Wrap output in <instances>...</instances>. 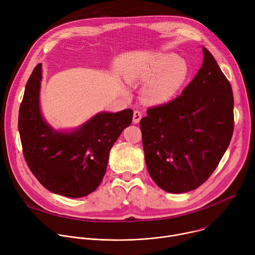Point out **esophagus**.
I'll list each match as a JSON object with an SVG mask.
<instances>
[{"mask_svg":"<svg viewBox=\"0 0 255 255\" xmlns=\"http://www.w3.org/2000/svg\"><path fill=\"white\" fill-rule=\"evenodd\" d=\"M141 118H142L141 113H140L139 111H134V114H133V123L138 124V123L140 122Z\"/></svg>","mask_w":255,"mask_h":255,"instance_id":"34e87169","label":"esophagus"}]
</instances>
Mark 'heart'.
<instances>
[{
	"label": "heart",
	"instance_id": "1",
	"mask_svg": "<svg viewBox=\"0 0 255 255\" xmlns=\"http://www.w3.org/2000/svg\"><path fill=\"white\" fill-rule=\"evenodd\" d=\"M190 77V67L173 53H159L138 62L127 74L129 83H145L142 98L150 105H163L183 90Z\"/></svg>",
	"mask_w": 255,
	"mask_h": 255
}]
</instances>
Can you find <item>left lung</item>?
I'll list each match as a JSON object with an SVG mask.
<instances>
[{
    "instance_id": "obj_1",
    "label": "left lung",
    "mask_w": 255,
    "mask_h": 255,
    "mask_svg": "<svg viewBox=\"0 0 255 255\" xmlns=\"http://www.w3.org/2000/svg\"><path fill=\"white\" fill-rule=\"evenodd\" d=\"M202 67L181 95L149 108L140 129L145 162L154 183L173 194L198 189L216 169L234 129L229 81L203 47Z\"/></svg>"
}]
</instances>
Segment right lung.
<instances>
[{"instance_id": "1", "label": "right lung", "mask_w": 255, "mask_h": 255, "mask_svg": "<svg viewBox=\"0 0 255 255\" xmlns=\"http://www.w3.org/2000/svg\"><path fill=\"white\" fill-rule=\"evenodd\" d=\"M41 63L26 84L18 128L25 160L48 191L67 198L93 193L106 173L109 153L122 131L130 126L131 109L101 112L77 129H53L40 111Z\"/></svg>"}]
</instances>
